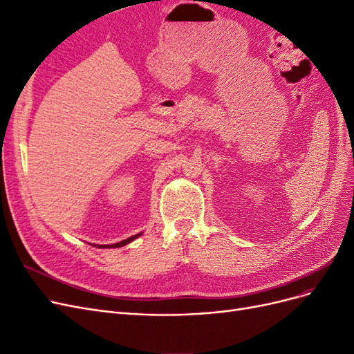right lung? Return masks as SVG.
<instances>
[{
    "label": "right lung",
    "instance_id": "obj_1",
    "mask_svg": "<svg viewBox=\"0 0 354 354\" xmlns=\"http://www.w3.org/2000/svg\"><path fill=\"white\" fill-rule=\"evenodd\" d=\"M142 233H138V234H134V236H131V238H128V239H124V241H121V242H118V243H112V245H97L99 248H121V246H124V245H127V243H130V242H133L134 239H137L138 236H140Z\"/></svg>",
    "mask_w": 354,
    "mask_h": 354
}]
</instances>
